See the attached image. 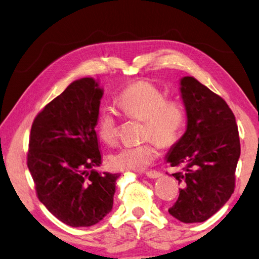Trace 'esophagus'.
<instances>
[{
	"label": "esophagus",
	"mask_w": 259,
	"mask_h": 259,
	"mask_svg": "<svg viewBox=\"0 0 259 259\" xmlns=\"http://www.w3.org/2000/svg\"><path fill=\"white\" fill-rule=\"evenodd\" d=\"M146 176L148 178H157L161 176V172L156 171V170H150V171H146Z\"/></svg>",
	"instance_id": "1"
}]
</instances>
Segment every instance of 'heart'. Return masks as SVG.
<instances>
[{"mask_svg":"<svg viewBox=\"0 0 259 259\" xmlns=\"http://www.w3.org/2000/svg\"><path fill=\"white\" fill-rule=\"evenodd\" d=\"M165 97L161 88L146 80L130 83L117 96L116 105L125 116L144 121L143 136L148 139L139 145L123 146L112 153L108 162L114 170L145 169L159 155L156 140L161 146L169 147L182 137L186 124L185 107L179 100ZM97 133L107 144L117 139L119 123L111 108L100 109Z\"/></svg>","mask_w":259,"mask_h":259,"instance_id":"b5f03b06","label":"heart"}]
</instances>
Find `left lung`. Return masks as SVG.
I'll return each mask as SVG.
<instances>
[{"mask_svg":"<svg viewBox=\"0 0 259 259\" xmlns=\"http://www.w3.org/2000/svg\"><path fill=\"white\" fill-rule=\"evenodd\" d=\"M181 93L187 128L170 148L166 162L181 168L172 176L182 188L169 213L183 223H202L234 192L241 151L239 131L225 100L196 78L183 77Z\"/></svg>","mask_w":259,"mask_h":259,"instance_id":"left-lung-1","label":"left lung"}]
</instances>
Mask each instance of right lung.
<instances>
[{
  "mask_svg": "<svg viewBox=\"0 0 259 259\" xmlns=\"http://www.w3.org/2000/svg\"><path fill=\"white\" fill-rule=\"evenodd\" d=\"M103 89L91 77L71 83L46 105L30 129L27 165L38 200L72 227L97 224L113 208L119 174L102 164L97 125Z\"/></svg>",
  "mask_w": 259,
  "mask_h": 259,
  "instance_id": "obj_1",
  "label": "right lung"
}]
</instances>
